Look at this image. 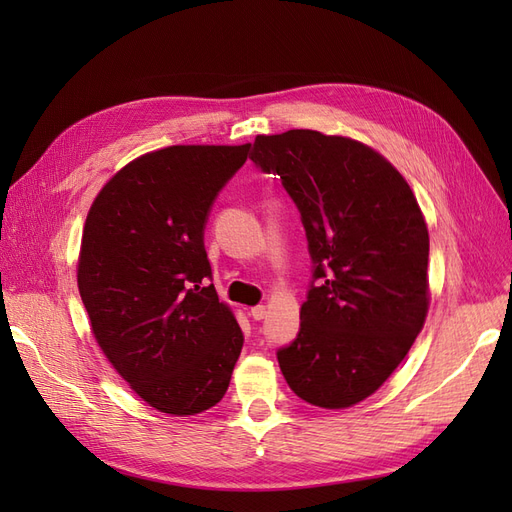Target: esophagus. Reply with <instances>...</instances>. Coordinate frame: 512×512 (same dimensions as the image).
Masks as SVG:
<instances>
[{
    "instance_id": "34e87169",
    "label": "esophagus",
    "mask_w": 512,
    "mask_h": 512,
    "mask_svg": "<svg viewBox=\"0 0 512 512\" xmlns=\"http://www.w3.org/2000/svg\"><path fill=\"white\" fill-rule=\"evenodd\" d=\"M250 316H252L254 320H262V318L267 316V307H265V305H256V307H252Z\"/></svg>"
}]
</instances>
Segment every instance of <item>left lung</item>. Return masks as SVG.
Instances as JSON below:
<instances>
[{"instance_id":"8db88e82","label":"left lung","mask_w":512,"mask_h":512,"mask_svg":"<svg viewBox=\"0 0 512 512\" xmlns=\"http://www.w3.org/2000/svg\"><path fill=\"white\" fill-rule=\"evenodd\" d=\"M252 160L282 177L316 265L301 331L277 352L282 374L307 404L352 408L389 380L425 324V215L404 175L348 136L258 134Z\"/></svg>"}]
</instances>
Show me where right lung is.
Here are the masks:
<instances>
[{"label": "right lung", "instance_id": "right-lung-1", "mask_svg": "<svg viewBox=\"0 0 512 512\" xmlns=\"http://www.w3.org/2000/svg\"><path fill=\"white\" fill-rule=\"evenodd\" d=\"M245 145L143 153L89 207L76 282L104 356L151 408L194 416L224 397L243 333L207 284V213Z\"/></svg>", "mask_w": 512, "mask_h": 512}]
</instances>
